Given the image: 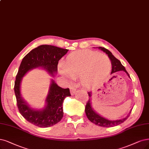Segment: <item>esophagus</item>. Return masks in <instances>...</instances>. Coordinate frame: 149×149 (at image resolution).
Listing matches in <instances>:
<instances>
[{"instance_id": "esophagus-1", "label": "esophagus", "mask_w": 149, "mask_h": 149, "mask_svg": "<svg viewBox=\"0 0 149 149\" xmlns=\"http://www.w3.org/2000/svg\"><path fill=\"white\" fill-rule=\"evenodd\" d=\"M70 94H71L72 95H73L75 93H76L77 90H76V89L74 88L70 87Z\"/></svg>"}]
</instances>
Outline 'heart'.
<instances>
[{"label":"heart","mask_w":149,"mask_h":149,"mask_svg":"<svg viewBox=\"0 0 149 149\" xmlns=\"http://www.w3.org/2000/svg\"><path fill=\"white\" fill-rule=\"evenodd\" d=\"M111 62L106 55L91 50L75 51L70 53L64 64L59 65V72L69 81L80 76L81 84L91 86L102 80L111 69Z\"/></svg>","instance_id":"b5f03b06"}]
</instances>
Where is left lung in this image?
Instances as JSON below:
<instances>
[{
    "instance_id": "8db88e82",
    "label": "left lung",
    "mask_w": 149,
    "mask_h": 149,
    "mask_svg": "<svg viewBox=\"0 0 149 149\" xmlns=\"http://www.w3.org/2000/svg\"><path fill=\"white\" fill-rule=\"evenodd\" d=\"M98 48L100 49H101V50L103 51L104 53H106L107 54V56L109 58L110 60H111V64H112L111 74L117 72H118V71L123 70L125 72H126V74H127V75L130 78L129 74L125 69L124 66L122 64V63H121V62L118 59H117L113 56L111 52L108 50L107 49L104 48V47H100ZM88 96H90V97H89L88 101L87 102L86 105L85 106V113L86 115V117L88 118V120L90 121V122H91L93 123H95V125L100 126H102V127H106V128L113 127V126H117L121 123H122L130 116V114L131 112L126 117L122 118V119L117 120H110L106 118L102 117V116H101L100 115L94 111V109H93V107L91 106V97L92 96V95H91L92 93L91 91L88 92Z\"/></svg>"
}]
</instances>
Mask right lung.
<instances>
[{"mask_svg": "<svg viewBox=\"0 0 149 149\" xmlns=\"http://www.w3.org/2000/svg\"><path fill=\"white\" fill-rule=\"evenodd\" d=\"M69 49L53 45H42L33 49L23 58L16 76L14 90L19 113L27 122L40 128L52 126L60 122L63 117V103L70 96L69 88H62L52 80L46 97V105L42 109L31 108L21 97V82L27 72L38 68L46 70L54 76L58 72L59 59L68 53Z\"/></svg>", "mask_w": 149, "mask_h": 149, "instance_id": "obj_1", "label": "right lung"}]
</instances>
